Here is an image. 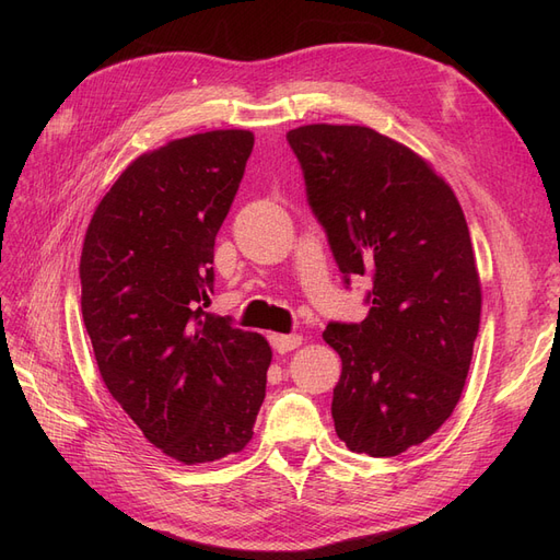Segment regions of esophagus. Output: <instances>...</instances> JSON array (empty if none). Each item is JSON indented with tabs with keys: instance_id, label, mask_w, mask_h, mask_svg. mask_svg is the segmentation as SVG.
I'll use <instances>...</instances> for the list:
<instances>
[{
	"instance_id": "obj_1",
	"label": "esophagus",
	"mask_w": 560,
	"mask_h": 560,
	"mask_svg": "<svg viewBox=\"0 0 560 560\" xmlns=\"http://www.w3.org/2000/svg\"><path fill=\"white\" fill-rule=\"evenodd\" d=\"M270 343H273V348L278 352L284 354V352L296 350L303 343V336H299V334H273V336H270Z\"/></svg>"
}]
</instances>
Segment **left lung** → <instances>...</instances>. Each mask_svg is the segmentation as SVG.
Instances as JSON below:
<instances>
[{
  "label": "left lung",
  "mask_w": 560,
  "mask_h": 560,
  "mask_svg": "<svg viewBox=\"0 0 560 560\" xmlns=\"http://www.w3.org/2000/svg\"><path fill=\"white\" fill-rule=\"evenodd\" d=\"M287 142L346 287L371 278L366 319L329 322L322 334L343 362L336 434L354 453H404L453 413L479 334L463 208L425 161L371 128L301 126Z\"/></svg>",
  "instance_id": "obj_1"
}]
</instances>
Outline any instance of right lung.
Listing matches in <instances>:
<instances>
[{
	"instance_id": "obj_1",
	"label": "right lung",
	"mask_w": 560,
	"mask_h": 560,
	"mask_svg": "<svg viewBox=\"0 0 560 560\" xmlns=\"http://www.w3.org/2000/svg\"><path fill=\"white\" fill-rule=\"evenodd\" d=\"M252 147L249 130H212L135 159L83 241L81 313L100 376L184 465L243 451L266 397V338L206 311L214 238Z\"/></svg>"
}]
</instances>
